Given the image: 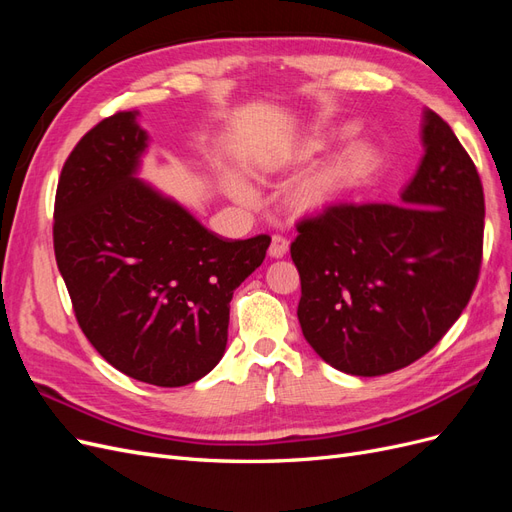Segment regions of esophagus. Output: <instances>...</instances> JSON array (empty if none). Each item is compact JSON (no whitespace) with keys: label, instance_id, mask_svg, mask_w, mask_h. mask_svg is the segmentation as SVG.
I'll list each match as a JSON object with an SVG mask.
<instances>
[{"label":"esophagus","instance_id":"34e87169","mask_svg":"<svg viewBox=\"0 0 512 512\" xmlns=\"http://www.w3.org/2000/svg\"><path fill=\"white\" fill-rule=\"evenodd\" d=\"M288 245H290V241H288L284 235H273L271 245H269V256H273V258L286 256Z\"/></svg>","mask_w":512,"mask_h":512}]
</instances>
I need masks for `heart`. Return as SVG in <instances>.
I'll list each match as a JSON object with an SVG mask.
<instances>
[{"mask_svg": "<svg viewBox=\"0 0 512 512\" xmlns=\"http://www.w3.org/2000/svg\"><path fill=\"white\" fill-rule=\"evenodd\" d=\"M352 130L350 128H339L331 136H316L309 138L299 147V156H309V153H316L327 147L331 138H344ZM378 164L376 151L371 149L367 143H354L346 147L342 153H337L335 158L320 164L318 168L309 170L303 175L290 192L292 203L299 209H318L322 205L331 203L337 196L346 194L348 190L356 188V185L365 183L371 175H374ZM226 188L241 203H254L256 192L250 183H247L241 175L228 173L226 175Z\"/></svg>", "mask_w": 512, "mask_h": 512, "instance_id": "b5f03b06", "label": "heart"}]
</instances>
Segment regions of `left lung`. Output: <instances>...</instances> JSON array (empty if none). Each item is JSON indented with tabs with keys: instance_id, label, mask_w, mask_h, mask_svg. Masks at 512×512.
Masks as SVG:
<instances>
[{
	"instance_id": "left-lung-1",
	"label": "left lung",
	"mask_w": 512,
	"mask_h": 512,
	"mask_svg": "<svg viewBox=\"0 0 512 512\" xmlns=\"http://www.w3.org/2000/svg\"><path fill=\"white\" fill-rule=\"evenodd\" d=\"M425 156L393 203H339L297 224V316L322 361L382 376L421 359L466 309L483 260L485 194L448 123L425 111Z\"/></svg>"
}]
</instances>
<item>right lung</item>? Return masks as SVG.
I'll list each match as a JSON object with an SVG mask.
<instances>
[{
    "label": "right lung",
    "instance_id": "right-lung-1",
    "mask_svg": "<svg viewBox=\"0 0 512 512\" xmlns=\"http://www.w3.org/2000/svg\"><path fill=\"white\" fill-rule=\"evenodd\" d=\"M147 132L136 111L91 128L55 194V260L85 337L121 374L185 386L220 363L230 299L269 235L230 241L136 179Z\"/></svg>",
    "mask_w": 512,
    "mask_h": 512
}]
</instances>
